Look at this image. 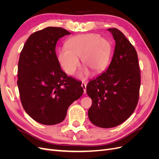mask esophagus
<instances>
[{
  "mask_svg": "<svg viewBox=\"0 0 159 159\" xmlns=\"http://www.w3.org/2000/svg\"><path fill=\"white\" fill-rule=\"evenodd\" d=\"M86 85H87V84H86L85 82H84L81 84V87L84 89V93H86Z\"/></svg>",
  "mask_w": 159,
  "mask_h": 159,
  "instance_id": "1",
  "label": "esophagus"
}]
</instances>
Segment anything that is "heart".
I'll use <instances>...</instances> for the list:
<instances>
[{"label": "heart", "mask_w": 159, "mask_h": 159, "mask_svg": "<svg viewBox=\"0 0 159 159\" xmlns=\"http://www.w3.org/2000/svg\"><path fill=\"white\" fill-rule=\"evenodd\" d=\"M66 48L57 50V60L66 73L72 75L80 66L79 58L86 68L80 72L78 78L82 79L89 74L102 71L108 65L112 52V44L107 38L95 33L76 35L67 40Z\"/></svg>", "instance_id": "heart-1"}]
</instances>
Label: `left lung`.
<instances>
[{"mask_svg": "<svg viewBox=\"0 0 159 159\" xmlns=\"http://www.w3.org/2000/svg\"><path fill=\"white\" fill-rule=\"evenodd\" d=\"M107 30L115 41L112 60L107 70L89 81L86 87L92 99L89 119L102 128L116 127L131 116L138 103L141 85V71L134 48L117 28Z\"/></svg>", "mask_w": 159, "mask_h": 159, "instance_id": "obj_1", "label": "left lung"}]
</instances>
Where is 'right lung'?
I'll list each match as a JSON object with an SVG mask.
<instances>
[{"instance_id":"right-lung-1","label":"right lung","mask_w":159,"mask_h":159,"mask_svg":"<svg viewBox=\"0 0 159 159\" xmlns=\"http://www.w3.org/2000/svg\"><path fill=\"white\" fill-rule=\"evenodd\" d=\"M68 34L66 29L52 26L33 33L19 57L17 85L23 108L46 125L63 121L70 105L84 93L81 83L68 77L57 60L56 43Z\"/></svg>"}]
</instances>
